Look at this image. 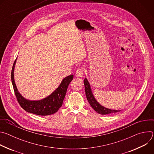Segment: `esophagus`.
I'll list each match as a JSON object with an SVG mask.
<instances>
[{
  "label": "esophagus",
  "instance_id": "34e87169",
  "mask_svg": "<svg viewBox=\"0 0 154 154\" xmlns=\"http://www.w3.org/2000/svg\"><path fill=\"white\" fill-rule=\"evenodd\" d=\"M83 74H84V71L83 69H78L76 71V75L77 77H81L83 75Z\"/></svg>",
  "mask_w": 154,
  "mask_h": 154
}]
</instances>
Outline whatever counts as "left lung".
I'll use <instances>...</instances> for the list:
<instances>
[{
    "mask_svg": "<svg viewBox=\"0 0 154 154\" xmlns=\"http://www.w3.org/2000/svg\"><path fill=\"white\" fill-rule=\"evenodd\" d=\"M84 85H85V94L86 96V99L90 103L91 107L94 109V110L100 114V115H107V114H111L115 113L120 112L121 110H116V109H112L109 108H107L104 107L103 106L101 105L95 99L94 95L93 94L92 90L91 88L90 84L87 80L86 78L84 80Z\"/></svg>",
    "mask_w": 154,
    "mask_h": 154,
    "instance_id": "8db88e82",
    "label": "left lung"
}]
</instances>
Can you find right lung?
<instances>
[{"label":"right lung","mask_w":154,"mask_h":154,"mask_svg":"<svg viewBox=\"0 0 154 154\" xmlns=\"http://www.w3.org/2000/svg\"><path fill=\"white\" fill-rule=\"evenodd\" d=\"M16 59L14 62L11 71V82L17 100L24 110L39 116L52 115L59 109L63 104L68 85L72 80L74 75L64 77L57 88L49 96L38 100H30L24 98L19 92L14 79V71Z\"/></svg>","instance_id":"add662e5"}]
</instances>
